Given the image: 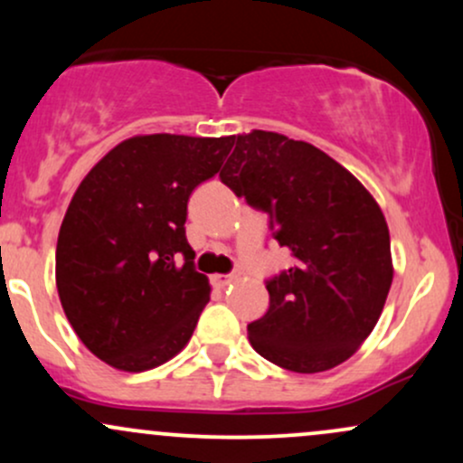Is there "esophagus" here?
<instances>
[{"label":"esophagus","mask_w":463,"mask_h":463,"mask_svg":"<svg viewBox=\"0 0 463 463\" xmlns=\"http://www.w3.org/2000/svg\"><path fill=\"white\" fill-rule=\"evenodd\" d=\"M235 280H239V274H226V276L215 274V276H213V283H215L217 287H226V285L235 283Z\"/></svg>","instance_id":"1"}]
</instances>
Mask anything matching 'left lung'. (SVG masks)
Segmentation results:
<instances>
[{
    "label": "left lung",
    "instance_id": "1",
    "mask_svg": "<svg viewBox=\"0 0 463 463\" xmlns=\"http://www.w3.org/2000/svg\"><path fill=\"white\" fill-rule=\"evenodd\" d=\"M222 183L269 215L294 265L268 280L269 309L248 324L252 348L280 368L316 374L357 353L390 294V231L346 167L307 141L252 130L232 139Z\"/></svg>",
    "mask_w": 463,
    "mask_h": 463
}]
</instances>
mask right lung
Here are the masks:
<instances>
[{
	"label": "right lung",
	"instance_id": "right-lung-1",
	"mask_svg": "<svg viewBox=\"0 0 463 463\" xmlns=\"http://www.w3.org/2000/svg\"><path fill=\"white\" fill-rule=\"evenodd\" d=\"M235 137L137 135L84 176L56 243L69 324L121 372L165 364L187 346L211 298L184 222L191 191L220 172Z\"/></svg>",
	"mask_w": 463,
	"mask_h": 463
}]
</instances>
